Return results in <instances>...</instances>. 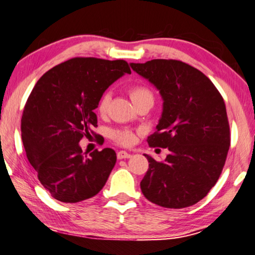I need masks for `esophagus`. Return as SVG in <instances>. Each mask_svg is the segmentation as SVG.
<instances>
[{
	"mask_svg": "<svg viewBox=\"0 0 255 255\" xmlns=\"http://www.w3.org/2000/svg\"><path fill=\"white\" fill-rule=\"evenodd\" d=\"M131 155L129 154V152L125 151V150H120L117 152V158L118 159H125V158H129Z\"/></svg>",
	"mask_w": 255,
	"mask_h": 255,
	"instance_id": "1",
	"label": "esophagus"
}]
</instances>
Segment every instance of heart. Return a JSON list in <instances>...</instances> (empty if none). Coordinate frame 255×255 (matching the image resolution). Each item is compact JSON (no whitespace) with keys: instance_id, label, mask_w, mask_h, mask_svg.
Returning a JSON list of instances; mask_svg holds the SVG:
<instances>
[{"instance_id":"heart-1","label":"heart","mask_w":255,"mask_h":255,"mask_svg":"<svg viewBox=\"0 0 255 255\" xmlns=\"http://www.w3.org/2000/svg\"><path fill=\"white\" fill-rule=\"evenodd\" d=\"M128 92L133 105L140 103V101H143V100L154 101V96H152L151 91L148 89L146 86H142V85L132 86L129 88ZM109 101H110V94L109 92H105V94L100 97L98 105H97V112H98L100 115H104L106 112H107ZM109 136L114 141L123 146L131 145V143L136 139L135 133L130 130H128V129H114V130L109 132Z\"/></svg>"}]
</instances>
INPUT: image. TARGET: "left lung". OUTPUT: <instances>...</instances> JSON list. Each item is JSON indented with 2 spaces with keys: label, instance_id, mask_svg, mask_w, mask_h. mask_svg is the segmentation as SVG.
<instances>
[{
  "label": "left lung",
  "instance_id": "left-lung-1",
  "mask_svg": "<svg viewBox=\"0 0 255 255\" xmlns=\"http://www.w3.org/2000/svg\"><path fill=\"white\" fill-rule=\"evenodd\" d=\"M163 98L150 147L168 148L165 161L145 155L149 163L140 188L148 201L167 208L192 206L216 184L230 148L224 100L204 73L178 60L130 63Z\"/></svg>",
  "mask_w": 255,
  "mask_h": 255
}]
</instances>
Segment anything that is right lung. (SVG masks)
I'll return each mask as SVG.
<instances>
[{"label": "right lung", "mask_w": 255, "mask_h": 255, "mask_svg": "<svg viewBox=\"0 0 255 255\" xmlns=\"http://www.w3.org/2000/svg\"><path fill=\"white\" fill-rule=\"evenodd\" d=\"M125 73H131L125 60L73 58L50 69L32 89L21 119L22 141L40 183L55 200H88L107 182L115 150L87 156L79 141L97 127L100 97Z\"/></svg>", "instance_id": "1"}]
</instances>
